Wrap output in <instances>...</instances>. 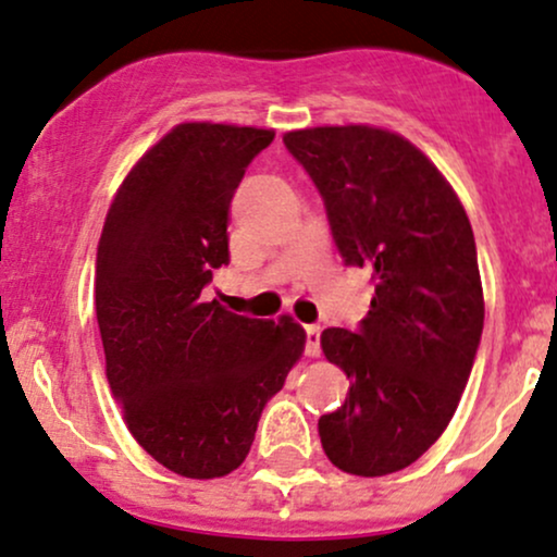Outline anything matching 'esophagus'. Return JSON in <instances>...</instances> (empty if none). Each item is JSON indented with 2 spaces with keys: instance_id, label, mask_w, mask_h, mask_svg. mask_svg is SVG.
Wrapping results in <instances>:
<instances>
[{
  "instance_id": "1",
  "label": "esophagus",
  "mask_w": 557,
  "mask_h": 557,
  "mask_svg": "<svg viewBox=\"0 0 557 557\" xmlns=\"http://www.w3.org/2000/svg\"><path fill=\"white\" fill-rule=\"evenodd\" d=\"M305 352H308L310 358H318V355H321V326H318V323L305 326Z\"/></svg>"
}]
</instances>
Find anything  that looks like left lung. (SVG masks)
<instances>
[{
  "label": "left lung",
  "instance_id": "8db88e82",
  "mask_svg": "<svg viewBox=\"0 0 557 557\" xmlns=\"http://www.w3.org/2000/svg\"><path fill=\"white\" fill-rule=\"evenodd\" d=\"M286 149L323 199L334 245L373 281L355 329L321 347L349 379L342 408L321 416L323 453L355 476L416 463L458 408L484 329L471 223L421 149L371 126L289 131Z\"/></svg>",
  "mask_w": 557,
  "mask_h": 557
}]
</instances>
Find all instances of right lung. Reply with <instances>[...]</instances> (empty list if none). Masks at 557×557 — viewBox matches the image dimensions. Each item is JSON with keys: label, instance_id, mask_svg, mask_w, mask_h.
Segmentation results:
<instances>
[{"label": "right lung", "instance_id": "right-lung-1", "mask_svg": "<svg viewBox=\"0 0 557 557\" xmlns=\"http://www.w3.org/2000/svg\"><path fill=\"white\" fill-rule=\"evenodd\" d=\"M273 131L181 123L136 162L97 247L108 381L134 440L186 479L245 463L265 403L305 349L292 318L236 315L205 297L228 265V210Z\"/></svg>", "mask_w": 557, "mask_h": 557}]
</instances>
